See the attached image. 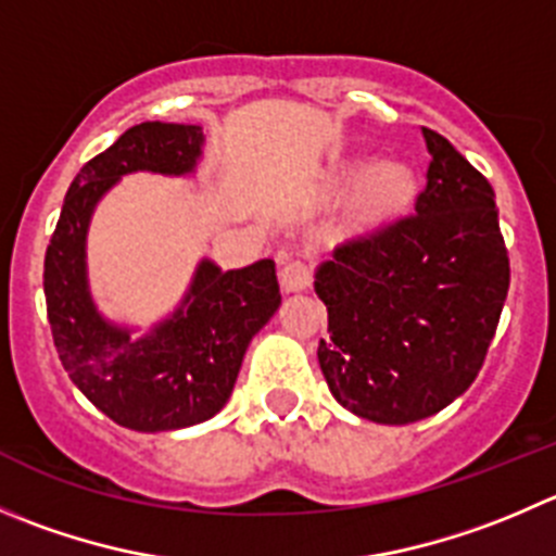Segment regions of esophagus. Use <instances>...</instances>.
<instances>
[{
  "label": "esophagus",
  "mask_w": 556,
  "mask_h": 556,
  "mask_svg": "<svg viewBox=\"0 0 556 556\" xmlns=\"http://www.w3.org/2000/svg\"><path fill=\"white\" fill-rule=\"evenodd\" d=\"M279 282H282L285 293H299L312 285V266L304 261H290L285 263L279 271Z\"/></svg>",
  "instance_id": "obj_1"
}]
</instances>
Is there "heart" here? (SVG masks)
<instances>
[{"mask_svg":"<svg viewBox=\"0 0 556 556\" xmlns=\"http://www.w3.org/2000/svg\"><path fill=\"white\" fill-rule=\"evenodd\" d=\"M358 179V219L364 225L388 223L402 214L415 195L413 170L396 160H382L371 168L364 163L350 165L339 179V190H348Z\"/></svg>","mask_w":556,"mask_h":556,"instance_id":"heart-1","label":"heart"}]
</instances>
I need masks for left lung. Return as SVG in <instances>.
Segmentation results:
<instances>
[{"instance_id":"1","label":"left lung","mask_w":556,"mask_h":556,"mask_svg":"<svg viewBox=\"0 0 556 556\" xmlns=\"http://www.w3.org/2000/svg\"><path fill=\"white\" fill-rule=\"evenodd\" d=\"M424 138L427 187L413 217L337 247L315 271L328 391L388 427L429 418L472 386L510 285L492 185L443 135L424 127Z\"/></svg>"}]
</instances>
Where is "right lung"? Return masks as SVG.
Listing matches in <instances>:
<instances>
[{"mask_svg": "<svg viewBox=\"0 0 556 556\" xmlns=\"http://www.w3.org/2000/svg\"><path fill=\"white\" fill-rule=\"evenodd\" d=\"M206 135L198 124L143 122L80 168L46 250L48 323L78 391L118 427L174 432L208 421L230 399L252 337L282 304L274 261L223 271L203 257L181 304L149 331L97 309L86 268L91 214L138 170L192 176Z\"/></svg>", "mask_w": 556, "mask_h": 556, "instance_id": "obj_1", "label": "right lung"}]
</instances>
